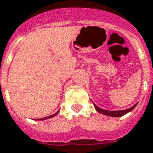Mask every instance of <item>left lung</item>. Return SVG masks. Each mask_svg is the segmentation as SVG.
Listing matches in <instances>:
<instances>
[{
  "label": "left lung",
  "mask_w": 153,
  "mask_h": 153,
  "mask_svg": "<svg viewBox=\"0 0 153 153\" xmlns=\"http://www.w3.org/2000/svg\"><path fill=\"white\" fill-rule=\"evenodd\" d=\"M94 105H95V109L97 110V111H99V112L101 113V114L108 115V116H112V117H120V116H122V115H125V114L128 113L129 111H131L133 110L134 108H136V106L137 105V103L134 105L133 107H131V108H129V109H127V110L111 111L103 110V109H101V108H100L99 107H97V106H96L95 104H94Z\"/></svg>",
  "instance_id": "left-lung-1"
}]
</instances>
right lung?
<instances>
[{
	"label": "right lung",
	"mask_w": 153,
	"mask_h": 153,
	"mask_svg": "<svg viewBox=\"0 0 153 153\" xmlns=\"http://www.w3.org/2000/svg\"><path fill=\"white\" fill-rule=\"evenodd\" d=\"M58 112H56L55 114H53V115H50V116H47V117H45V118L38 119V120H46V119H50V118H51V117H53V116H55V115L58 114Z\"/></svg>",
	"instance_id": "add662e5"
}]
</instances>
